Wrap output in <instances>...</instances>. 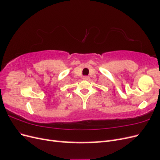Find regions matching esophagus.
Instances as JSON below:
<instances>
[{"instance_id":"obj_1","label":"esophagus","mask_w":160,"mask_h":160,"mask_svg":"<svg viewBox=\"0 0 160 160\" xmlns=\"http://www.w3.org/2000/svg\"><path fill=\"white\" fill-rule=\"evenodd\" d=\"M83 79L84 80H88V79H89V76H84V77H83Z\"/></svg>"}]
</instances>
